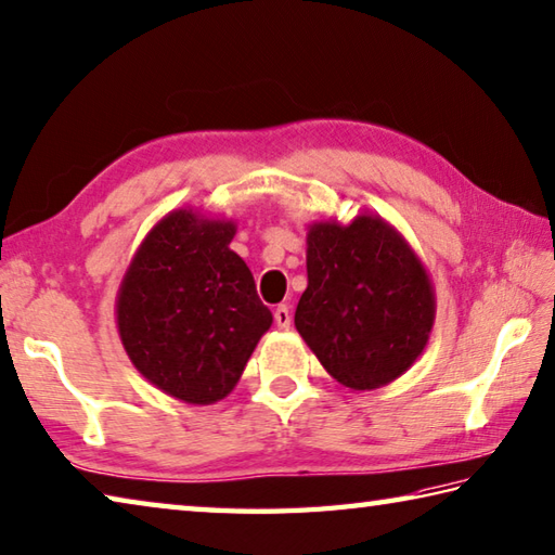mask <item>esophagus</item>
I'll use <instances>...</instances> for the list:
<instances>
[{"label": "esophagus", "mask_w": 555, "mask_h": 555, "mask_svg": "<svg viewBox=\"0 0 555 555\" xmlns=\"http://www.w3.org/2000/svg\"><path fill=\"white\" fill-rule=\"evenodd\" d=\"M274 322L279 330H288L291 327V310L286 306H276L274 308Z\"/></svg>", "instance_id": "1"}]
</instances>
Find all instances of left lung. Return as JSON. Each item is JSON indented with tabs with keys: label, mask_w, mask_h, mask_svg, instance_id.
Wrapping results in <instances>:
<instances>
[{
	"label": "left lung",
	"mask_w": 555,
	"mask_h": 555,
	"mask_svg": "<svg viewBox=\"0 0 555 555\" xmlns=\"http://www.w3.org/2000/svg\"><path fill=\"white\" fill-rule=\"evenodd\" d=\"M308 288L296 330L327 374L351 390H374L405 374L435 327V286L415 249L388 220L308 228Z\"/></svg>",
	"instance_id": "1"
}]
</instances>
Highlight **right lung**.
Segmentation results:
<instances>
[{"label":"right lung","mask_w":555,"mask_h":555,"mask_svg":"<svg viewBox=\"0 0 555 555\" xmlns=\"http://www.w3.org/2000/svg\"><path fill=\"white\" fill-rule=\"evenodd\" d=\"M237 225L169 210L135 249L116 296V327L133 366L167 396L214 405L237 386L271 310L230 249Z\"/></svg>","instance_id":"right-lung-1"}]
</instances>
